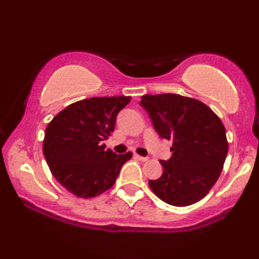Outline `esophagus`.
<instances>
[{
	"label": "esophagus",
	"mask_w": 259,
	"mask_h": 259,
	"mask_svg": "<svg viewBox=\"0 0 259 259\" xmlns=\"http://www.w3.org/2000/svg\"><path fill=\"white\" fill-rule=\"evenodd\" d=\"M134 158H137L138 160H142V162H145L147 160V157H143V156H139V154H134Z\"/></svg>",
	"instance_id": "34e87169"
}]
</instances>
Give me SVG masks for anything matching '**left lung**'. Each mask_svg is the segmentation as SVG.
<instances>
[{
    "instance_id": "left-lung-1",
    "label": "left lung",
    "mask_w": 259,
    "mask_h": 259,
    "mask_svg": "<svg viewBox=\"0 0 259 259\" xmlns=\"http://www.w3.org/2000/svg\"><path fill=\"white\" fill-rule=\"evenodd\" d=\"M140 106L157 133L172 140V156L160 160L163 175L149 181L151 189L171 206H189L203 199L219 179L228 152L219 116L201 101L179 94L144 95Z\"/></svg>"
}]
</instances>
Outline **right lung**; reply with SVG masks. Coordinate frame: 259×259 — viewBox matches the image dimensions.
Segmentation results:
<instances>
[{"instance_id": "obj_1", "label": "right lung", "mask_w": 259, "mask_h": 259, "mask_svg": "<svg viewBox=\"0 0 259 259\" xmlns=\"http://www.w3.org/2000/svg\"><path fill=\"white\" fill-rule=\"evenodd\" d=\"M131 96L92 97L59 112L45 131L42 152L53 177L77 197L99 196L113 187L132 152L116 154L102 144Z\"/></svg>"}]
</instances>
